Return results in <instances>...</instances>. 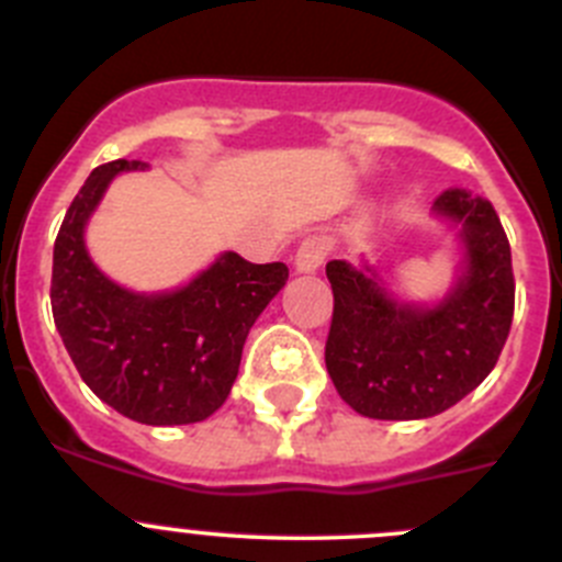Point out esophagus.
Segmentation results:
<instances>
[{"label": "esophagus", "mask_w": 562, "mask_h": 562, "mask_svg": "<svg viewBox=\"0 0 562 562\" xmlns=\"http://www.w3.org/2000/svg\"><path fill=\"white\" fill-rule=\"evenodd\" d=\"M329 256V241L324 236H310L301 241L295 252V270L297 272H315Z\"/></svg>", "instance_id": "esophagus-1"}]
</instances>
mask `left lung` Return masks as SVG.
Returning a JSON list of instances; mask_svg holds the SVG:
<instances>
[{
	"label": "left lung",
	"instance_id": "8db88e82",
	"mask_svg": "<svg viewBox=\"0 0 562 562\" xmlns=\"http://www.w3.org/2000/svg\"><path fill=\"white\" fill-rule=\"evenodd\" d=\"M434 211L461 227L464 272L439 306L394 301L369 265L329 261L335 295L326 369L337 394L369 419H428L495 369L515 312L509 238L493 202L448 188Z\"/></svg>",
	"mask_w": 562,
	"mask_h": 562
}]
</instances>
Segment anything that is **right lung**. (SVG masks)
<instances>
[{"mask_svg":"<svg viewBox=\"0 0 562 562\" xmlns=\"http://www.w3.org/2000/svg\"><path fill=\"white\" fill-rule=\"evenodd\" d=\"M137 168L146 162H103L69 205L53 250V317L81 380L117 414L191 425L222 408L250 326L290 270L225 252L177 292L137 295L109 281L89 258L83 225L114 173Z\"/></svg>","mask_w":562,"mask_h":562,"instance_id":"1","label":"right lung"}]
</instances>
